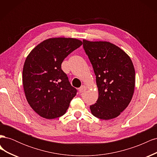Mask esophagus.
<instances>
[{"instance_id": "esophagus-1", "label": "esophagus", "mask_w": 157, "mask_h": 157, "mask_svg": "<svg viewBox=\"0 0 157 157\" xmlns=\"http://www.w3.org/2000/svg\"><path fill=\"white\" fill-rule=\"evenodd\" d=\"M86 89H87V87L86 86H84V85H83V86H82L78 89V91L80 93H83L86 91Z\"/></svg>"}]
</instances>
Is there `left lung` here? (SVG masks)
I'll use <instances>...</instances> for the list:
<instances>
[{
    "label": "left lung",
    "mask_w": 157,
    "mask_h": 157,
    "mask_svg": "<svg viewBox=\"0 0 157 157\" xmlns=\"http://www.w3.org/2000/svg\"><path fill=\"white\" fill-rule=\"evenodd\" d=\"M83 48L96 76L99 93L90 111L102 120L116 118L129 105L134 94L132 61L124 51L109 42L83 40Z\"/></svg>",
    "instance_id": "left-lung-1"
}]
</instances>
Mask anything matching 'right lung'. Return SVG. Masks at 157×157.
Segmentation results:
<instances>
[{
    "instance_id": "obj_1",
    "label": "right lung",
    "mask_w": 157,
    "mask_h": 157,
    "mask_svg": "<svg viewBox=\"0 0 157 157\" xmlns=\"http://www.w3.org/2000/svg\"><path fill=\"white\" fill-rule=\"evenodd\" d=\"M82 44L73 38H52L27 56L23 69V89L28 103L40 117L52 119L67 111L77 91L61 69V63Z\"/></svg>"
}]
</instances>
